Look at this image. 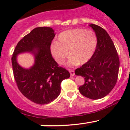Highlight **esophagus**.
I'll return each mask as SVG.
<instances>
[{
	"instance_id": "obj_1",
	"label": "esophagus",
	"mask_w": 130,
	"mask_h": 130,
	"mask_svg": "<svg viewBox=\"0 0 130 130\" xmlns=\"http://www.w3.org/2000/svg\"><path fill=\"white\" fill-rule=\"evenodd\" d=\"M69 72H70V76H74V75H75V73H74V70H72V69H69Z\"/></svg>"
}]
</instances>
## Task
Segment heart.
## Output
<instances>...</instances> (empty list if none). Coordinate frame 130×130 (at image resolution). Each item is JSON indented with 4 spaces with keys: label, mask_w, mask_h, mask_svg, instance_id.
I'll list each match as a JSON object with an SVG mask.
<instances>
[{
    "label": "heart",
    "mask_w": 130,
    "mask_h": 130,
    "mask_svg": "<svg viewBox=\"0 0 130 130\" xmlns=\"http://www.w3.org/2000/svg\"><path fill=\"white\" fill-rule=\"evenodd\" d=\"M58 39V42L55 41L51 44V53L59 64H63L69 52V66L83 65L88 62L93 56L97 46L95 33L83 28L63 31Z\"/></svg>",
    "instance_id": "heart-1"
}]
</instances>
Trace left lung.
<instances>
[{
  "mask_svg": "<svg viewBox=\"0 0 130 130\" xmlns=\"http://www.w3.org/2000/svg\"><path fill=\"white\" fill-rule=\"evenodd\" d=\"M89 26L95 31L96 48L90 60L75 70V74L84 77V84L79 88L80 93L88 99L97 100L107 95L115 86L119 59L107 32L99 25Z\"/></svg>",
  "mask_w": 130,
  "mask_h": 130,
  "instance_id": "1",
  "label": "left lung"
}]
</instances>
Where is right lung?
<instances>
[{
	"label": "right lung",
	"mask_w": 130,
	"mask_h": 130,
	"mask_svg": "<svg viewBox=\"0 0 130 130\" xmlns=\"http://www.w3.org/2000/svg\"><path fill=\"white\" fill-rule=\"evenodd\" d=\"M55 34L50 27H37L24 36L16 45L11 61L14 77L19 90L28 100L37 104H47L58 96L61 81L70 77L65 68L59 66L52 57L51 44ZM33 52L35 65L23 69L16 61V55L26 51Z\"/></svg>",
	"instance_id": "obj_1"
}]
</instances>
